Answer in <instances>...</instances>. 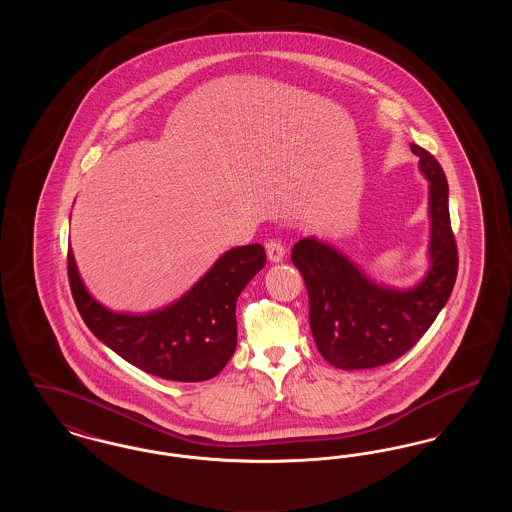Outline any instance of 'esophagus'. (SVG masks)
Listing matches in <instances>:
<instances>
[{
  "label": "esophagus",
  "mask_w": 512,
  "mask_h": 512,
  "mask_svg": "<svg viewBox=\"0 0 512 512\" xmlns=\"http://www.w3.org/2000/svg\"><path fill=\"white\" fill-rule=\"evenodd\" d=\"M265 249H267V257L270 263H280V261H284L286 249H284V245L280 244V242L270 240V242L265 244Z\"/></svg>",
  "instance_id": "34e87169"
}]
</instances>
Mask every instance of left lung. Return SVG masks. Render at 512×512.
<instances>
[{
	"instance_id": "left-lung-1",
	"label": "left lung",
	"mask_w": 512,
	"mask_h": 512,
	"mask_svg": "<svg viewBox=\"0 0 512 512\" xmlns=\"http://www.w3.org/2000/svg\"><path fill=\"white\" fill-rule=\"evenodd\" d=\"M428 180V270L411 288L378 284L338 247L303 238L292 263L309 292V322L320 355L341 370L388 365L432 326L457 280V244L449 219V186L434 155L411 144Z\"/></svg>"
}]
</instances>
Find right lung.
<instances>
[{
	"label": "right lung",
	"instance_id": "right-lung-1",
	"mask_svg": "<svg viewBox=\"0 0 512 512\" xmlns=\"http://www.w3.org/2000/svg\"><path fill=\"white\" fill-rule=\"evenodd\" d=\"M263 245L222 253L194 286L167 307L117 313L101 305L80 278L69 249V282L76 309L90 332L126 363L174 382L215 378L236 351V301L265 267Z\"/></svg>",
	"mask_w": 512,
	"mask_h": 512
}]
</instances>
